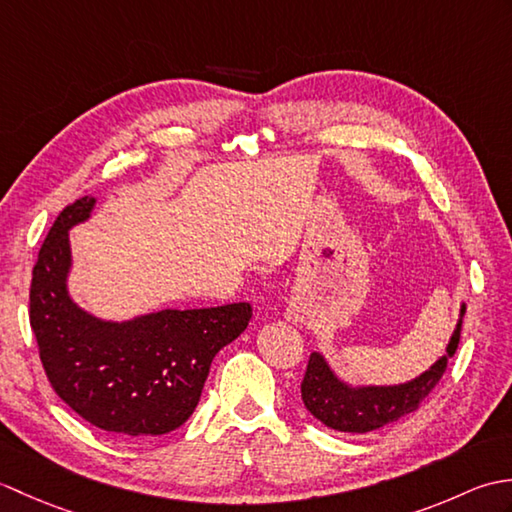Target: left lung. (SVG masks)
<instances>
[{"mask_svg": "<svg viewBox=\"0 0 512 512\" xmlns=\"http://www.w3.org/2000/svg\"><path fill=\"white\" fill-rule=\"evenodd\" d=\"M464 317V306H462ZM462 332V319L455 328L447 354L433 363L427 372L396 387H347L332 374L321 354H310L306 376L301 380V400L314 418L325 427L345 433L376 431L385 424L396 422L416 411L440 378L447 372L449 358L458 350Z\"/></svg>", "mask_w": 512, "mask_h": 512, "instance_id": "left-lung-1", "label": "left lung"}]
</instances>
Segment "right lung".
<instances>
[{
    "label": "right lung",
    "instance_id": "1",
    "mask_svg": "<svg viewBox=\"0 0 512 512\" xmlns=\"http://www.w3.org/2000/svg\"><path fill=\"white\" fill-rule=\"evenodd\" d=\"M94 198L57 215L30 281V328L50 387L92 427L149 440L178 429L198 407L215 354L253 317L250 303L162 310L110 323L76 308L65 290L70 226L88 220Z\"/></svg>",
    "mask_w": 512,
    "mask_h": 512
}]
</instances>
